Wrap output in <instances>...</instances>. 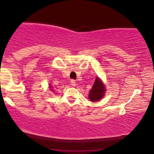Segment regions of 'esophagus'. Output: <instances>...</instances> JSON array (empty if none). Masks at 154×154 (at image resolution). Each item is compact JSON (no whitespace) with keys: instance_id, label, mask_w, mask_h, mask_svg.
<instances>
[{"instance_id":"esophagus-1","label":"esophagus","mask_w":154,"mask_h":154,"mask_svg":"<svg viewBox=\"0 0 154 154\" xmlns=\"http://www.w3.org/2000/svg\"><path fill=\"white\" fill-rule=\"evenodd\" d=\"M70 83H71V85L72 86H75L76 85V82L75 79H72L71 81H70Z\"/></svg>"}]
</instances>
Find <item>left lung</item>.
Masks as SVG:
<instances>
[{"label": "left lung", "instance_id": "left-lung-1", "mask_svg": "<svg viewBox=\"0 0 154 154\" xmlns=\"http://www.w3.org/2000/svg\"><path fill=\"white\" fill-rule=\"evenodd\" d=\"M105 87L99 78L97 77L95 79L94 85H93V88L91 90L89 93L90 100L91 101H98L100 100L102 97L103 96L104 93H105Z\"/></svg>", "mask_w": 154, "mask_h": 154}]
</instances>
